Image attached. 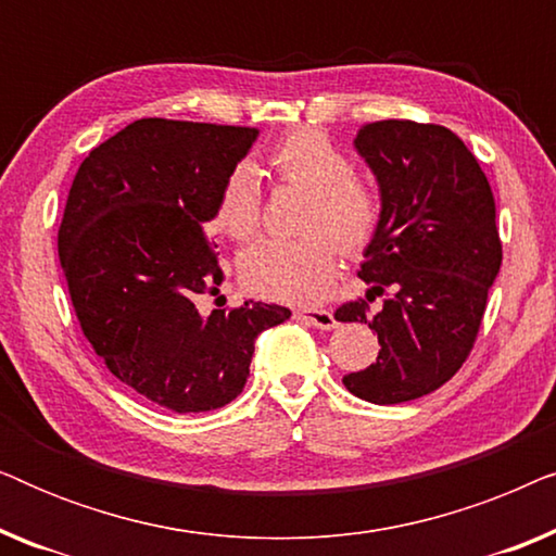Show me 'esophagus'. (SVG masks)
Here are the masks:
<instances>
[{
  "mask_svg": "<svg viewBox=\"0 0 556 556\" xmlns=\"http://www.w3.org/2000/svg\"><path fill=\"white\" fill-rule=\"evenodd\" d=\"M295 316H299L301 321L316 326V329H337V318H333L329 308H299Z\"/></svg>",
  "mask_w": 556,
  "mask_h": 556,
  "instance_id": "34e87169",
  "label": "esophagus"
}]
</instances>
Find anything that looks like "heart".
<instances>
[{"mask_svg":"<svg viewBox=\"0 0 556 556\" xmlns=\"http://www.w3.org/2000/svg\"><path fill=\"white\" fill-rule=\"evenodd\" d=\"M280 185L308 189L299 238H263L240 255V276L263 299L306 303L329 288L346 253L367 248L382 219V197L367 177L354 172L352 156L316 128H295L265 156ZM261 174L240 162L219 185L212 225L227 238L245 242L261 227Z\"/></svg>","mask_w":556,"mask_h":556,"instance_id":"b5f03b06","label":"heart"}]
</instances>
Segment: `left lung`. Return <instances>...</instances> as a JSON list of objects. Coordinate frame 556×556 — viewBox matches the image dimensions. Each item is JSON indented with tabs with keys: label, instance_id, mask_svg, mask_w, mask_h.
<instances>
[{
	"label": "left lung",
	"instance_id": "left-lung-1",
	"mask_svg": "<svg viewBox=\"0 0 556 556\" xmlns=\"http://www.w3.org/2000/svg\"><path fill=\"white\" fill-rule=\"evenodd\" d=\"M354 143L379 181L382 219L359 270L367 299L341 303L333 316L369 324L382 349L344 387L375 405H400L443 387L476 344L504 257L496 204L451 128L375 121ZM377 294L386 301L371 309Z\"/></svg>",
	"mask_w": 556,
	"mask_h": 556
}]
</instances>
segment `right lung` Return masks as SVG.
I'll use <instances>...</instances> for the list:
<instances>
[{
	"label": "right lung",
	"instance_id": "1",
	"mask_svg": "<svg viewBox=\"0 0 556 556\" xmlns=\"http://www.w3.org/2000/svg\"><path fill=\"white\" fill-rule=\"evenodd\" d=\"M250 126L139 118L83 159L58 255L90 346L136 394L172 413H210L245 387L255 339L291 311L245 301L202 316L219 268L204 225Z\"/></svg>",
	"mask_w": 556,
	"mask_h": 556
}]
</instances>
